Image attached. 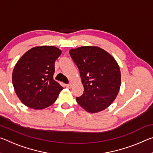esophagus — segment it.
Segmentation results:
<instances>
[{
    "instance_id": "obj_1",
    "label": "esophagus",
    "mask_w": 153,
    "mask_h": 153,
    "mask_svg": "<svg viewBox=\"0 0 153 153\" xmlns=\"http://www.w3.org/2000/svg\"><path fill=\"white\" fill-rule=\"evenodd\" d=\"M65 86H66L67 88H71V84H65Z\"/></svg>"
}]
</instances>
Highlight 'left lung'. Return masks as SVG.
Returning <instances> with one entry per match:
<instances>
[{
    "label": "left lung",
    "instance_id": "left-lung-1",
    "mask_svg": "<svg viewBox=\"0 0 153 153\" xmlns=\"http://www.w3.org/2000/svg\"><path fill=\"white\" fill-rule=\"evenodd\" d=\"M79 71L84 93L76 100L88 112L94 113L107 108L118 94L121 72L117 61L98 46H84L69 51Z\"/></svg>",
    "mask_w": 153,
    "mask_h": 153
}]
</instances>
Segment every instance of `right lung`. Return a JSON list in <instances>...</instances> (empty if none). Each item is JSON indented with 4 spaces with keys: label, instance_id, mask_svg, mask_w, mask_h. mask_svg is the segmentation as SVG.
Returning <instances> with one entry per match:
<instances>
[{
    "label": "right lung",
    "instance_id": "right-lung-1",
    "mask_svg": "<svg viewBox=\"0 0 153 153\" xmlns=\"http://www.w3.org/2000/svg\"><path fill=\"white\" fill-rule=\"evenodd\" d=\"M61 51L53 46H36L27 51L12 74L15 91L27 107L43 109L53 105L63 89L53 79L55 62Z\"/></svg>",
    "mask_w": 153,
    "mask_h": 153
}]
</instances>
